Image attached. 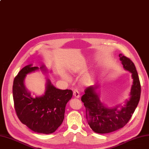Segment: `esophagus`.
Masks as SVG:
<instances>
[{
  "mask_svg": "<svg viewBox=\"0 0 149 149\" xmlns=\"http://www.w3.org/2000/svg\"><path fill=\"white\" fill-rule=\"evenodd\" d=\"M73 95H74L75 98H80V93H79V92L78 91L77 89L74 90V92H73Z\"/></svg>",
  "mask_w": 149,
  "mask_h": 149,
  "instance_id": "obj_1",
  "label": "esophagus"
}]
</instances>
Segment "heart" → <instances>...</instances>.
Segmentation results:
<instances>
[{"label":"heart","instance_id":"heart-1","mask_svg":"<svg viewBox=\"0 0 149 149\" xmlns=\"http://www.w3.org/2000/svg\"><path fill=\"white\" fill-rule=\"evenodd\" d=\"M63 79H65L66 80H68V81L70 80L69 77L66 74H63ZM90 80H91V76L89 75V74H86V75H85L83 77V79H82V81H83V83H88L90 81Z\"/></svg>","mask_w":149,"mask_h":149}]
</instances>
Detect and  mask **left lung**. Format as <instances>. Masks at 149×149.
<instances>
[{
	"label": "left lung",
	"instance_id": "obj_1",
	"mask_svg": "<svg viewBox=\"0 0 149 149\" xmlns=\"http://www.w3.org/2000/svg\"><path fill=\"white\" fill-rule=\"evenodd\" d=\"M119 57L124 69L132 73L133 79L130 98L125 104L114 107L105 106L100 101V94L97 91L99 88L98 84L86 88L81 98L86 107L88 124L97 134H107L123 127L130 120L140 99L141 84L135 66L122 54H119Z\"/></svg>",
	"mask_w": 149,
	"mask_h": 149
}]
</instances>
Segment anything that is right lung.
<instances>
[{"label":"right lung","instance_id":"right-lung-1","mask_svg":"<svg viewBox=\"0 0 149 149\" xmlns=\"http://www.w3.org/2000/svg\"><path fill=\"white\" fill-rule=\"evenodd\" d=\"M39 69L48 72L44 65L38 68L31 64L22 68L15 77L13 86L14 108L20 121L29 129L38 134H50L63 121L66 105L73 93L71 90L56 88L48 79L44 94L33 97L24 80L27 74Z\"/></svg>","mask_w":149,"mask_h":149}]
</instances>
